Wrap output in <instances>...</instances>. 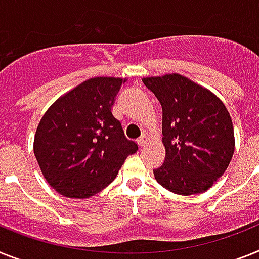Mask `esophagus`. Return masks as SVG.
<instances>
[{"instance_id": "obj_1", "label": "esophagus", "mask_w": 259, "mask_h": 259, "mask_svg": "<svg viewBox=\"0 0 259 259\" xmlns=\"http://www.w3.org/2000/svg\"><path fill=\"white\" fill-rule=\"evenodd\" d=\"M147 142H148V138H147L145 135H143V136H140V138L138 139L139 147H143V145H145L147 144Z\"/></svg>"}]
</instances>
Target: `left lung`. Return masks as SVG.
Masks as SVG:
<instances>
[{
    "instance_id": "left-lung-1",
    "label": "left lung",
    "mask_w": 259,
    "mask_h": 259,
    "mask_svg": "<svg viewBox=\"0 0 259 259\" xmlns=\"http://www.w3.org/2000/svg\"><path fill=\"white\" fill-rule=\"evenodd\" d=\"M163 108L165 160L157 183L183 196L202 193L224 175L234 153V130L225 104L180 74L144 78Z\"/></svg>"
}]
</instances>
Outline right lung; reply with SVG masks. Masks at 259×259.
Instances as JSON below:
<instances>
[{
    "mask_svg": "<svg viewBox=\"0 0 259 259\" xmlns=\"http://www.w3.org/2000/svg\"><path fill=\"white\" fill-rule=\"evenodd\" d=\"M121 78H91L51 104L38 124L34 155L58 193L87 198L110 185L138 144L112 115Z\"/></svg>",
    "mask_w": 259,
    "mask_h": 259,
    "instance_id": "1",
    "label": "right lung"
}]
</instances>
